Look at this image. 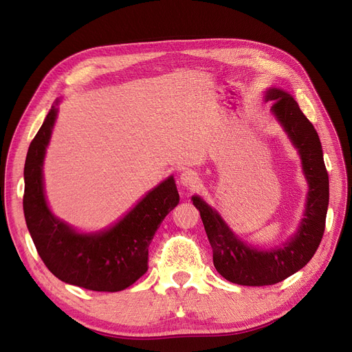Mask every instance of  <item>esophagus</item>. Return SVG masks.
<instances>
[{
  "mask_svg": "<svg viewBox=\"0 0 352 352\" xmlns=\"http://www.w3.org/2000/svg\"><path fill=\"white\" fill-rule=\"evenodd\" d=\"M199 184V176L195 173L194 170H186L182 175H180V185L188 188V189H194Z\"/></svg>",
  "mask_w": 352,
  "mask_h": 352,
  "instance_id": "obj_1",
  "label": "esophagus"
}]
</instances>
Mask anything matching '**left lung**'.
<instances>
[{
  "mask_svg": "<svg viewBox=\"0 0 352 352\" xmlns=\"http://www.w3.org/2000/svg\"><path fill=\"white\" fill-rule=\"evenodd\" d=\"M269 100L274 101L272 105L274 116L300 150L304 173L310 185L305 217L295 238L278 250L257 251L250 248L233 235L221 217L204 201L198 197L192 198L212 248L216 270L226 280L243 286L274 285L301 270L313 258L326 226L329 176L318 135L289 94L270 89L265 95V101Z\"/></svg>",
  "mask_w": 352,
  "mask_h": 352,
  "instance_id": "left-lung-1",
  "label": "left lung"
}]
</instances>
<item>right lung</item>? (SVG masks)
<instances>
[{
  "instance_id": "obj_1",
  "label": "right lung",
  "mask_w": 352,
  "mask_h": 352,
  "mask_svg": "<svg viewBox=\"0 0 352 352\" xmlns=\"http://www.w3.org/2000/svg\"><path fill=\"white\" fill-rule=\"evenodd\" d=\"M52 105L32 140L25 163L23 211L41 260L60 280L98 292H117L148 270V247L164 217L179 202L173 177L154 188L129 214L98 235H79L47 207L42 163L54 126Z\"/></svg>"
}]
</instances>
